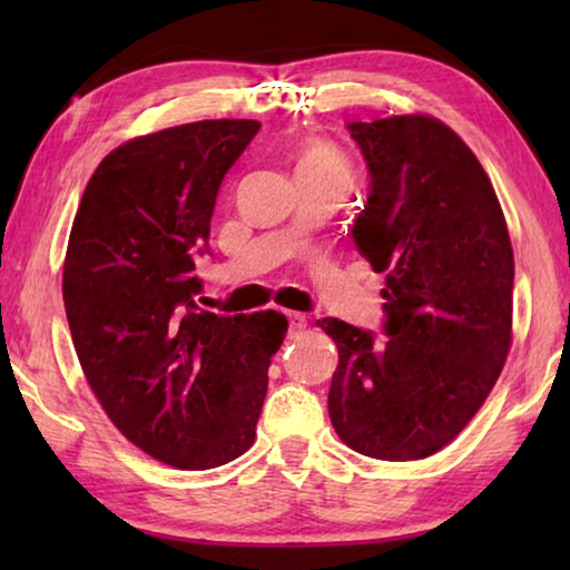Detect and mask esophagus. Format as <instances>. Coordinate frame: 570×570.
Masks as SVG:
<instances>
[{"mask_svg": "<svg viewBox=\"0 0 570 570\" xmlns=\"http://www.w3.org/2000/svg\"><path fill=\"white\" fill-rule=\"evenodd\" d=\"M286 320H288V330H292V334H298V332L306 330V316L304 314L288 312Z\"/></svg>", "mask_w": 570, "mask_h": 570, "instance_id": "1", "label": "esophagus"}]
</instances>
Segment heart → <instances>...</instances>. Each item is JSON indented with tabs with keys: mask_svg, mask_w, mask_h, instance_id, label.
Here are the masks:
<instances>
[{
	"mask_svg": "<svg viewBox=\"0 0 570 570\" xmlns=\"http://www.w3.org/2000/svg\"><path fill=\"white\" fill-rule=\"evenodd\" d=\"M296 176H344L350 178V166L324 142H306L296 156Z\"/></svg>",
	"mask_w": 570,
	"mask_h": 570,
	"instance_id": "heart-1",
	"label": "heart"
}]
</instances>
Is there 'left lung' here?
<instances>
[{"label":"left lung","instance_id":"1","mask_svg":"<svg viewBox=\"0 0 570 570\" xmlns=\"http://www.w3.org/2000/svg\"><path fill=\"white\" fill-rule=\"evenodd\" d=\"M346 130L370 170L352 238L387 286L382 336L316 322L340 350L330 417L362 455L420 460L458 438L500 377L513 248L490 178L448 125L394 115Z\"/></svg>","mask_w":570,"mask_h":570}]
</instances>
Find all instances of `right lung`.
<instances>
[{
    "label": "right lung",
    "instance_id": "add662e5",
    "mask_svg": "<svg viewBox=\"0 0 570 570\" xmlns=\"http://www.w3.org/2000/svg\"><path fill=\"white\" fill-rule=\"evenodd\" d=\"M258 128L200 120L125 142L92 173L67 244L65 312L95 397L132 445L180 470L250 448L286 336L276 312L196 304L218 188Z\"/></svg>",
    "mask_w": 570,
    "mask_h": 570
}]
</instances>
